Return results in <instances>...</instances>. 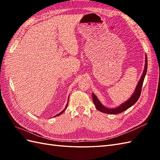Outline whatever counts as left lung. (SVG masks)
I'll list each match as a JSON object with an SVG mask.
<instances>
[{"label": "left lung", "instance_id": "obj_1", "mask_svg": "<svg viewBox=\"0 0 160 160\" xmlns=\"http://www.w3.org/2000/svg\"><path fill=\"white\" fill-rule=\"evenodd\" d=\"M147 54L145 56V65H144V69L143 71V73H142V76L140 78V80L137 84L136 88H135V91L132 94V96L131 98H129L128 100H127L126 102H124V103L121 104L120 106H118L115 108H108L107 107H105L104 105H103L100 102V101L98 100V97L95 95L94 93H92V99L93 101V103L96 106V108L101 112L104 113H108V114H118L122 112H123L126 110H127L128 108H130L132 107L139 99V98L140 96V93H141V90H142V84H143L144 82V80L146 74H147Z\"/></svg>", "mask_w": 160, "mask_h": 160}]
</instances>
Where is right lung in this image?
<instances>
[{"label": "right lung", "mask_w": 160, "mask_h": 160, "mask_svg": "<svg viewBox=\"0 0 160 160\" xmlns=\"http://www.w3.org/2000/svg\"><path fill=\"white\" fill-rule=\"evenodd\" d=\"M68 100H69V99H68ZM67 105H68V103L67 104V105H66V107H65V108H64V110H63V111H61V112H60V113H59L58 114H57V115H55V116H54V117L58 116V115H61V114H62V113H64V111H65V110H66V108H67Z\"/></svg>", "instance_id": "right-lung-1"}]
</instances>
